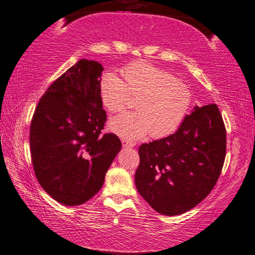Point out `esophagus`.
<instances>
[{
    "mask_svg": "<svg viewBox=\"0 0 255 255\" xmlns=\"http://www.w3.org/2000/svg\"><path fill=\"white\" fill-rule=\"evenodd\" d=\"M123 144H124V147H127V148H132L136 145V143H134L133 141H127V140H123Z\"/></svg>",
    "mask_w": 255,
    "mask_h": 255,
    "instance_id": "1",
    "label": "esophagus"
}]
</instances>
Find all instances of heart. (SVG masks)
Wrapping results in <instances>:
<instances>
[{"label":"heart","instance_id":"obj_1","mask_svg":"<svg viewBox=\"0 0 255 255\" xmlns=\"http://www.w3.org/2000/svg\"><path fill=\"white\" fill-rule=\"evenodd\" d=\"M124 78L108 72L101 80V97L110 112H119L130 95L139 96L138 111L124 112L110 121V129L133 140L151 132L153 138L169 136L180 127L192 104L188 86L165 70L149 62H133L123 70Z\"/></svg>","mask_w":255,"mask_h":255}]
</instances>
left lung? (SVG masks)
Here are the masks:
<instances>
[{"mask_svg": "<svg viewBox=\"0 0 255 255\" xmlns=\"http://www.w3.org/2000/svg\"><path fill=\"white\" fill-rule=\"evenodd\" d=\"M226 127L216 104L194 111L166 138L139 147V194L159 214L194 208L214 188L226 158Z\"/></svg>", "mask_w": 255, "mask_h": 255, "instance_id": "1", "label": "left lung"}]
</instances>
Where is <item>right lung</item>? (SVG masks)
I'll use <instances>...</instances> for the list:
<instances>
[{"instance_id": "1", "label": "right lung", "mask_w": 255, "mask_h": 255, "mask_svg": "<svg viewBox=\"0 0 255 255\" xmlns=\"http://www.w3.org/2000/svg\"><path fill=\"white\" fill-rule=\"evenodd\" d=\"M103 70L97 61L81 59L47 89L30 123L35 175L46 193L66 206L84 204L99 193L122 149L116 134H101L106 122Z\"/></svg>"}]
</instances>
